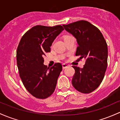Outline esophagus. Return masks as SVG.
Masks as SVG:
<instances>
[{
  "label": "esophagus",
  "instance_id": "esophagus-1",
  "mask_svg": "<svg viewBox=\"0 0 120 120\" xmlns=\"http://www.w3.org/2000/svg\"><path fill=\"white\" fill-rule=\"evenodd\" d=\"M69 65H68V64H63V69H65V68H67V67H68Z\"/></svg>",
  "mask_w": 120,
  "mask_h": 120
}]
</instances>
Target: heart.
Wrapping results in <instances>:
<instances>
[{
  "label": "heart",
  "mask_w": 120,
  "mask_h": 120,
  "mask_svg": "<svg viewBox=\"0 0 120 120\" xmlns=\"http://www.w3.org/2000/svg\"><path fill=\"white\" fill-rule=\"evenodd\" d=\"M67 36H65V37H67Z\"/></svg>",
  "instance_id": "b5f03b06"
}]
</instances>
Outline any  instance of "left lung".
I'll list each match as a JSON object with an SVG mask.
<instances>
[{
	"instance_id": "left-lung-1",
	"label": "left lung",
	"mask_w": 120,
	"mask_h": 120,
	"mask_svg": "<svg viewBox=\"0 0 120 120\" xmlns=\"http://www.w3.org/2000/svg\"><path fill=\"white\" fill-rule=\"evenodd\" d=\"M63 26L76 39L78 47L76 56L86 59L82 68L72 66L75 70L72 85L79 92L90 93L100 85L107 68L106 41L100 31L87 21H77Z\"/></svg>"
}]
</instances>
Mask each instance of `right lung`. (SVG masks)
<instances>
[{
  "label": "right lung",
  "instance_id": "obj_1",
  "mask_svg": "<svg viewBox=\"0 0 120 120\" xmlns=\"http://www.w3.org/2000/svg\"><path fill=\"white\" fill-rule=\"evenodd\" d=\"M64 30L61 26H36L21 39L16 51L17 65L24 86L34 97L47 98L55 91L62 71V65L55 63L51 68L44 65L46 52L51 51L54 40Z\"/></svg>",
  "mask_w": 120,
  "mask_h": 120
}]
</instances>
